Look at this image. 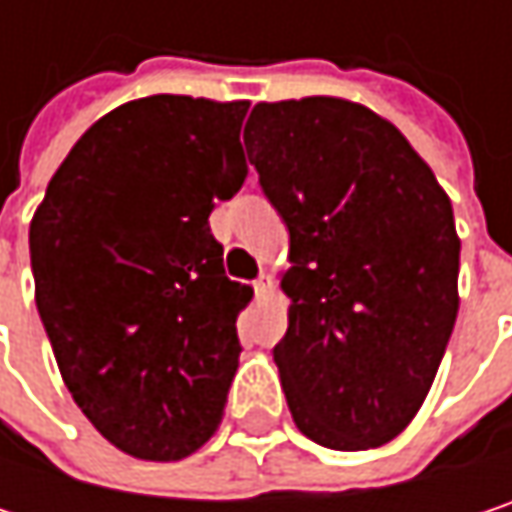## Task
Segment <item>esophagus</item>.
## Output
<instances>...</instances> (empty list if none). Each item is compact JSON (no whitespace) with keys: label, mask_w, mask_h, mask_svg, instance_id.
<instances>
[{"label":"esophagus","mask_w":512,"mask_h":512,"mask_svg":"<svg viewBox=\"0 0 512 512\" xmlns=\"http://www.w3.org/2000/svg\"><path fill=\"white\" fill-rule=\"evenodd\" d=\"M252 287H255L257 299H263V296L269 293V287H272V278H269V275H260L255 284H252Z\"/></svg>","instance_id":"1"}]
</instances>
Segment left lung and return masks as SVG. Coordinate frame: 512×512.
<instances>
[{
	"instance_id": "obj_1",
	"label": "left lung",
	"mask_w": 512,
	"mask_h": 512,
	"mask_svg": "<svg viewBox=\"0 0 512 512\" xmlns=\"http://www.w3.org/2000/svg\"><path fill=\"white\" fill-rule=\"evenodd\" d=\"M249 162L290 231L272 356L296 427L367 451L418 415L460 311L448 192L406 136L341 97L257 103Z\"/></svg>"
}]
</instances>
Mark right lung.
Masks as SVG:
<instances>
[{"mask_svg": "<svg viewBox=\"0 0 512 512\" xmlns=\"http://www.w3.org/2000/svg\"><path fill=\"white\" fill-rule=\"evenodd\" d=\"M246 112L249 100H130L85 130L32 216L35 302L61 379L136 460H183L222 424L252 287L225 275L207 219L249 174Z\"/></svg>", "mask_w": 512, "mask_h": 512, "instance_id": "add662e5", "label": "right lung"}]
</instances>
